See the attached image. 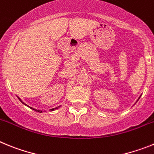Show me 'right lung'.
<instances>
[{
    "label": "right lung",
    "mask_w": 154,
    "mask_h": 154,
    "mask_svg": "<svg viewBox=\"0 0 154 154\" xmlns=\"http://www.w3.org/2000/svg\"><path fill=\"white\" fill-rule=\"evenodd\" d=\"M18 99H19V100H20V101H21V103H23V104H24V103H23L22 101H21V99H20V98H18ZM24 105H26V104H24ZM30 108H31V109H34V110H35V111H36V112H42V111H41V110H37V109H35L31 108V107H30ZM55 109H58V108H55ZM54 109H50V110H51V111H53V110H54Z\"/></svg>",
    "instance_id": "right-lung-1"
}]
</instances>
